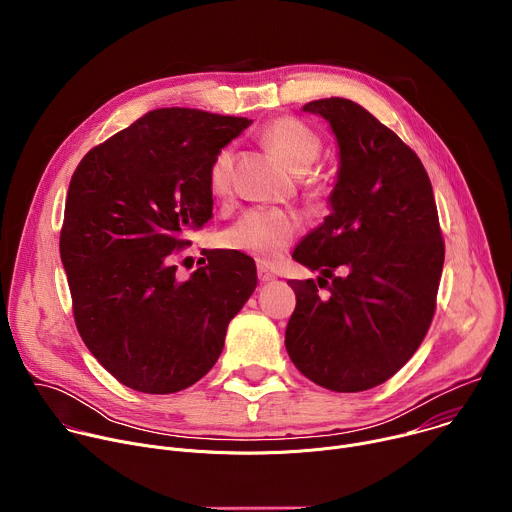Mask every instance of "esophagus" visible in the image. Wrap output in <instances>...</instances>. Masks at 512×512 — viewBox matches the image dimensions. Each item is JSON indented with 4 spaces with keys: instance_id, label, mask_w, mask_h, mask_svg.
<instances>
[{
    "instance_id": "1",
    "label": "esophagus",
    "mask_w": 512,
    "mask_h": 512,
    "mask_svg": "<svg viewBox=\"0 0 512 512\" xmlns=\"http://www.w3.org/2000/svg\"><path fill=\"white\" fill-rule=\"evenodd\" d=\"M257 277H259L261 283H269V281L275 279V273L265 265H257Z\"/></svg>"
}]
</instances>
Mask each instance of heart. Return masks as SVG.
Segmentation results:
<instances>
[{
  "label": "heart",
  "mask_w": 512,
  "mask_h": 512,
  "mask_svg": "<svg viewBox=\"0 0 512 512\" xmlns=\"http://www.w3.org/2000/svg\"><path fill=\"white\" fill-rule=\"evenodd\" d=\"M263 143L294 174H306L322 154L320 135L296 117H279L265 125ZM233 150L216 154L208 170V184L216 196H225L231 186ZM316 188V182L312 180ZM300 231V218L294 212L251 208L243 212L225 233V245L261 263L277 261Z\"/></svg>",
  "instance_id": "1"
}]
</instances>
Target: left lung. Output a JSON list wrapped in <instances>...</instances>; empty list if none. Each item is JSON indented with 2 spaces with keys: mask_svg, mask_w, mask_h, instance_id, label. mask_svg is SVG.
<instances>
[{
  "mask_svg": "<svg viewBox=\"0 0 512 512\" xmlns=\"http://www.w3.org/2000/svg\"><path fill=\"white\" fill-rule=\"evenodd\" d=\"M302 109L330 123L338 172L330 214L291 255L320 275L289 281L298 304L285 348L316 385L358 393L391 379L427 334L444 267L440 218L421 160L367 109L340 97Z\"/></svg>",
  "mask_w": 512,
  "mask_h": 512,
  "instance_id": "8db88e82",
  "label": "left lung"
}]
</instances>
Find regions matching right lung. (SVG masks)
Returning <instances> with one entry per match:
<instances>
[{
    "label": "right lung",
    "mask_w": 512,
    "mask_h": 512,
    "mask_svg": "<svg viewBox=\"0 0 512 512\" xmlns=\"http://www.w3.org/2000/svg\"><path fill=\"white\" fill-rule=\"evenodd\" d=\"M249 123L156 109L72 174L60 231L72 312L87 348L129 389L168 395L200 381L255 291V261L239 251L206 255L186 281L172 265L212 214V160Z\"/></svg>",
    "instance_id": "obj_1"
}]
</instances>
